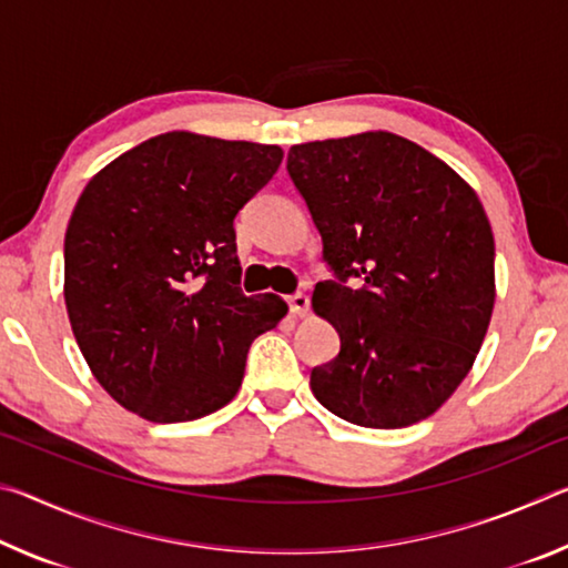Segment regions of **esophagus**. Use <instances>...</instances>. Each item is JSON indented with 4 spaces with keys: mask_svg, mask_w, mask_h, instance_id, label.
I'll return each instance as SVG.
<instances>
[{
    "mask_svg": "<svg viewBox=\"0 0 568 568\" xmlns=\"http://www.w3.org/2000/svg\"><path fill=\"white\" fill-rule=\"evenodd\" d=\"M287 307H291L293 315H307V307H311V301H307L305 293H293L285 297Z\"/></svg>",
    "mask_w": 568,
    "mask_h": 568,
    "instance_id": "obj_1",
    "label": "esophagus"
}]
</instances>
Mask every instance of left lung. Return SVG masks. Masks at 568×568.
<instances>
[{
	"mask_svg": "<svg viewBox=\"0 0 568 568\" xmlns=\"http://www.w3.org/2000/svg\"><path fill=\"white\" fill-rule=\"evenodd\" d=\"M287 175L323 240L333 281L313 291L341 351L311 371L335 416L403 428L466 378L494 311V233L446 162L393 132L305 142Z\"/></svg>",
	"mask_w": 568,
	"mask_h": 568,
	"instance_id": "1",
	"label": "left lung"
}]
</instances>
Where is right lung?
Segmentation results:
<instances>
[{"instance_id": "add662e5", "label": "right lung", "mask_w": 568, "mask_h": 568, "mask_svg": "<svg viewBox=\"0 0 568 568\" xmlns=\"http://www.w3.org/2000/svg\"><path fill=\"white\" fill-rule=\"evenodd\" d=\"M281 160L277 145L165 132L88 182L64 235V303L120 406L180 423L235 398L250 343L287 313L240 291L233 225Z\"/></svg>"}]
</instances>
